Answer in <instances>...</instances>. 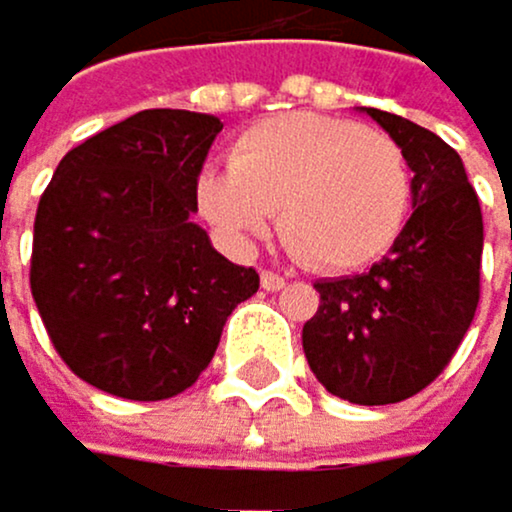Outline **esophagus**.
<instances>
[{"label":"esophagus","mask_w":512,"mask_h":512,"mask_svg":"<svg viewBox=\"0 0 512 512\" xmlns=\"http://www.w3.org/2000/svg\"><path fill=\"white\" fill-rule=\"evenodd\" d=\"M261 286H264L267 293H277V290H283V286H286V280L280 274H274V270H264V274H261Z\"/></svg>","instance_id":"esophagus-1"}]
</instances>
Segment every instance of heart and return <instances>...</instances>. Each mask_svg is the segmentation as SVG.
Instances as JSON below:
<instances>
[{"label":"heart","mask_w":512,"mask_h":512,"mask_svg":"<svg viewBox=\"0 0 512 512\" xmlns=\"http://www.w3.org/2000/svg\"><path fill=\"white\" fill-rule=\"evenodd\" d=\"M197 200L235 251L277 229L302 264L328 274L385 254L405 226L411 171L385 133L312 111L277 114L238 136L229 165H206Z\"/></svg>","instance_id":"1"}]
</instances>
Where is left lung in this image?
Here are the masks:
<instances>
[{
	"label": "left lung",
	"instance_id": "left-lung-1",
	"mask_svg": "<svg viewBox=\"0 0 512 512\" xmlns=\"http://www.w3.org/2000/svg\"><path fill=\"white\" fill-rule=\"evenodd\" d=\"M405 152L414 213L363 274L318 280L302 328L315 379L353 405H395L443 373L478 309L484 222L459 152L417 123L360 107Z\"/></svg>",
	"mask_w": 512,
	"mask_h": 512
}]
</instances>
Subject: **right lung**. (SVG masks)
<instances>
[{
	"mask_svg": "<svg viewBox=\"0 0 512 512\" xmlns=\"http://www.w3.org/2000/svg\"><path fill=\"white\" fill-rule=\"evenodd\" d=\"M222 123L139 111L63 155L34 219L31 293L53 347L88 385L130 401L191 389L258 270L213 248L197 175Z\"/></svg>",
	"mask_w": 512,
	"mask_h": 512,
	"instance_id": "add662e5",
	"label": "right lung"
}]
</instances>
